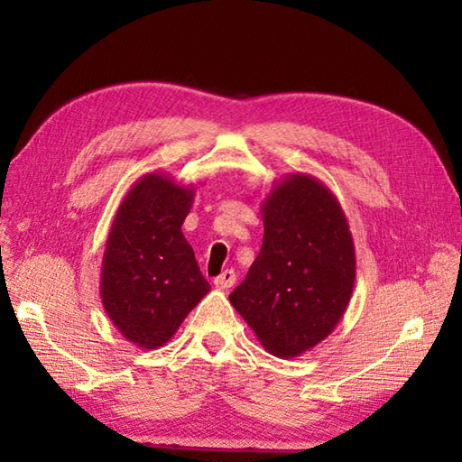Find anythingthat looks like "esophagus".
Masks as SVG:
<instances>
[{
  "instance_id": "34e87169",
  "label": "esophagus",
  "mask_w": 462,
  "mask_h": 462,
  "mask_svg": "<svg viewBox=\"0 0 462 462\" xmlns=\"http://www.w3.org/2000/svg\"><path fill=\"white\" fill-rule=\"evenodd\" d=\"M234 282H236V272L224 270L218 278H214V286L220 288V290H228V288L234 286Z\"/></svg>"
}]
</instances>
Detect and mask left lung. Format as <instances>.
<instances>
[{
    "label": "left lung",
    "mask_w": 462,
    "mask_h": 462,
    "mask_svg": "<svg viewBox=\"0 0 462 462\" xmlns=\"http://www.w3.org/2000/svg\"><path fill=\"white\" fill-rule=\"evenodd\" d=\"M263 242L230 303L263 349L300 357L337 328L356 283V246L339 200L316 176L291 172L262 202Z\"/></svg>",
    "instance_id": "8db88e82"
}]
</instances>
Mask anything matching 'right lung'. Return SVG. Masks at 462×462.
<instances>
[{
    "mask_svg": "<svg viewBox=\"0 0 462 462\" xmlns=\"http://www.w3.org/2000/svg\"><path fill=\"white\" fill-rule=\"evenodd\" d=\"M194 192V184L149 172L115 214L103 254L101 300L113 326L136 347H162L210 291L180 230Z\"/></svg>",
    "mask_w": 462,
    "mask_h": 462,
    "instance_id": "obj_1",
    "label": "right lung"
}]
</instances>
